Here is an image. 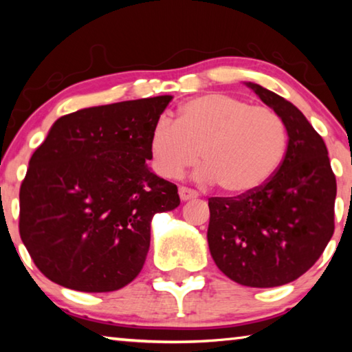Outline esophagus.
Here are the masks:
<instances>
[{
  "label": "esophagus",
  "mask_w": 352,
  "mask_h": 352,
  "mask_svg": "<svg viewBox=\"0 0 352 352\" xmlns=\"http://www.w3.org/2000/svg\"><path fill=\"white\" fill-rule=\"evenodd\" d=\"M178 194H180V199H182L183 201L190 200V199H197V197H199L197 190L189 189V188H186V186H182L180 189H178Z\"/></svg>",
  "instance_id": "esophagus-1"
}]
</instances>
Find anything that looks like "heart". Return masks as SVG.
I'll return each mask as SVG.
<instances>
[{"instance_id": "1", "label": "heart", "mask_w": 352, "mask_h": 352, "mask_svg": "<svg viewBox=\"0 0 352 352\" xmlns=\"http://www.w3.org/2000/svg\"><path fill=\"white\" fill-rule=\"evenodd\" d=\"M285 146L287 132L275 110L222 93L184 102L177 121L158 119L148 138L158 175L178 177L201 155L200 180L217 182L234 195L253 192L269 180L283 162Z\"/></svg>"}]
</instances>
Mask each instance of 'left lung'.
Returning a JSON list of instances; mask_svg holds the SVG:
<instances>
[{"mask_svg":"<svg viewBox=\"0 0 352 352\" xmlns=\"http://www.w3.org/2000/svg\"><path fill=\"white\" fill-rule=\"evenodd\" d=\"M281 116L287 151L275 174L253 192L211 197L208 245L234 283L276 287L295 281L318 261L333 234L337 182L327 148L296 107L247 82Z\"/></svg>","mask_w":352,"mask_h":352,"instance_id":"1","label":"left lung"}]
</instances>
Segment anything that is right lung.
I'll list each match as a JSON object with an SVG mask.
<instances>
[{"mask_svg": "<svg viewBox=\"0 0 352 352\" xmlns=\"http://www.w3.org/2000/svg\"><path fill=\"white\" fill-rule=\"evenodd\" d=\"M170 100L69 113L32 153L20 188V236L52 283L99 294L138 276L152 217L180 205L175 184L147 168L152 127Z\"/></svg>", "mask_w": 352, "mask_h": 352, "instance_id": "obj_1", "label": "right lung"}]
</instances>
